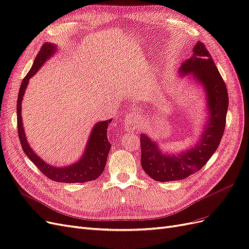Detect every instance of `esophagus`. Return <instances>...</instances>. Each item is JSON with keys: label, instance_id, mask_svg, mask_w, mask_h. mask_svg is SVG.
Returning <instances> with one entry per match:
<instances>
[{"label": "esophagus", "instance_id": "esophagus-1", "mask_svg": "<svg viewBox=\"0 0 249 249\" xmlns=\"http://www.w3.org/2000/svg\"><path fill=\"white\" fill-rule=\"evenodd\" d=\"M138 119H139V116L137 114H129L125 117L124 122L126 124H137Z\"/></svg>", "mask_w": 249, "mask_h": 249}]
</instances>
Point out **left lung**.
<instances>
[{
	"mask_svg": "<svg viewBox=\"0 0 249 249\" xmlns=\"http://www.w3.org/2000/svg\"><path fill=\"white\" fill-rule=\"evenodd\" d=\"M179 72L182 76L190 73L201 83L207 95L209 122L197 144L178 155H164L158 143L141 134V166L158 182L183 179L200 170L216 152L225 129L229 108L227 85L205 44L196 43L192 57L183 62Z\"/></svg>",
	"mask_w": 249,
	"mask_h": 249,
	"instance_id": "obj_1",
	"label": "left lung"
}]
</instances>
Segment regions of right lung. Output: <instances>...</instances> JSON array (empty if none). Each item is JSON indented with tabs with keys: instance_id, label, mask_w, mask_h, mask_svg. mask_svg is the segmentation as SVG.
I'll list each match as a JSON object with an SVG mask.
<instances>
[{
	"instance_id": "add662e5",
	"label": "right lung",
	"mask_w": 249,
	"mask_h": 249,
	"mask_svg": "<svg viewBox=\"0 0 249 249\" xmlns=\"http://www.w3.org/2000/svg\"><path fill=\"white\" fill-rule=\"evenodd\" d=\"M55 51L56 47L54 44L48 42L44 43L38 54H37L31 70L29 71L27 76L21 82L17 103L18 137L21 147L29 159L50 179L60 183H85L89 182V180L96 179L102 175L105 166H106L108 154L111 148V144L107 137V130L112 119L99 122L93 126L92 132L90 134L87 142L84 155L82 156L78 162L65 167L52 166V165L41 160L34 153V150L30 147V144L27 141L24 126H22L21 123V101L22 97H24L29 79H31L34 76L37 71L42 66V64L54 54Z\"/></svg>"
}]
</instances>
